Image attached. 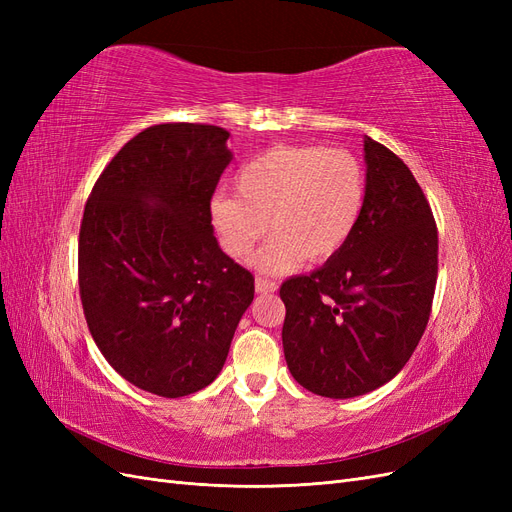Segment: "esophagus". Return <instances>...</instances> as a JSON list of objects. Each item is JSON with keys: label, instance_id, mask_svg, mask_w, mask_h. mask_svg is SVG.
Wrapping results in <instances>:
<instances>
[{"label": "esophagus", "instance_id": "obj_1", "mask_svg": "<svg viewBox=\"0 0 512 512\" xmlns=\"http://www.w3.org/2000/svg\"><path fill=\"white\" fill-rule=\"evenodd\" d=\"M275 290H277L275 282L265 280V277H256V292L258 294H269V292H275Z\"/></svg>", "mask_w": 512, "mask_h": 512}]
</instances>
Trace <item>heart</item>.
<instances>
[{
	"instance_id": "obj_1",
	"label": "heart",
	"mask_w": 512,
	"mask_h": 512,
	"mask_svg": "<svg viewBox=\"0 0 512 512\" xmlns=\"http://www.w3.org/2000/svg\"><path fill=\"white\" fill-rule=\"evenodd\" d=\"M237 196L218 192L209 220L222 250L235 260L250 256L271 275L290 273L303 260L324 262L344 250L361 222L367 177L361 160L346 149L277 145L247 160L235 175Z\"/></svg>"
}]
</instances>
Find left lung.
Masks as SVG:
<instances>
[{"label": "left lung", "instance_id": "left-lung-1", "mask_svg": "<svg viewBox=\"0 0 512 512\" xmlns=\"http://www.w3.org/2000/svg\"><path fill=\"white\" fill-rule=\"evenodd\" d=\"M361 222L337 256L290 277L284 356L303 389L350 399L380 389L425 333L438 277V230L410 168L365 136Z\"/></svg>", "mask_w": 512, "mask_h": 512}]
</instances>
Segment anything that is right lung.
Segmentation results:
<instances>
[{
  "mask_svg": "<svg viewBox=\"0 0 512 512\" xmlns=\"http://www.w3.org/2000/svg\"><path fill=\"white\" fill-rule=\"evenodd\" d=\"M228 132L162 123L108 162L83 213L79 288L104 359L138 389L192 395L222 371L254 277L213 237Z\"/></svg>",
  "mask_w": 512,
  "mask_h": 512,
  "instance_id": "add662e5",
  "label": "right lung"
}]
</instances>
